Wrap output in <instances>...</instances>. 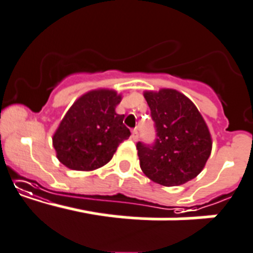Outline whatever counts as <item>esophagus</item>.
Returning <instances> with one entry per match:
<instances>
[{
    "instance_id": "34e87169",
    "label": "esophagus",
    "mask_w": 253,
    "mask_h": 253,
    "mask_svg": "<svg viewBox=\"0 0 253 253\" xmlns=\"http://www.w3.org/2000/svg\"><path fill=\"white\" fill-rule=\"evenodd\" d=\"M131 139H133V140H138V130H136V129H134V130L131 131Z\"/></svg>"
}]
</instances>
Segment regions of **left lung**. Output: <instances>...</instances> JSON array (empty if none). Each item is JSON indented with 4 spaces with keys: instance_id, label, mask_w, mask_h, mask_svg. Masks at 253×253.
Returning <instances> with one entry per match:
<instances>
[{
    "instance_id": "left-lung-1",
    "label": "left lung",
    "mask_w": 253,
    "mask_h": 253,
    "mask_svg": "<svg viewBox=\"0 0 253 253\" xmlns=\"http://www.w3.org/2000/svg\"><path fill=\"white\" fill-rule=\"evenodd\" d=\"M155 122L151 146L136 144L144 174L163 186H179L203 171L212 149L210 130L196 105L175 89L145 90Z\"/></svg>"
}]
</instances>
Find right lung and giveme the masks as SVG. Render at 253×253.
I'll return each instance as SVG.
<instances>
[{"label":"right lung","instance_id":"right-lung-1","mask_svg":"<svg viewBox=\"0 0 253 253\" xmlns=\"http://www.w3.org/2000/svg\"><path fill=\"white\" fill-rule=\"evenodd\" d=\"M122 102L117 90H89L72 104L53 134L57 159L71 170L92 171L112 160L120 143L130 136L124 115L115 108Z\"/></svg>","mask_w":253,"mask_h":253}]
</instances>
